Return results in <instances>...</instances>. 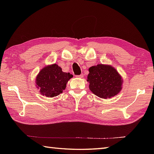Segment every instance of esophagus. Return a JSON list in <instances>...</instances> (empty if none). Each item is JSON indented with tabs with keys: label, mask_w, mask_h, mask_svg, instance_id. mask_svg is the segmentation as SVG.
Here are the masks:
<instances>
[{
	"label": "esophagus",
	"mask_w": 154,
	"mask_h": 154,
	"mask_svg": "<svg viewBox=\"0 0 154 154\" xmlns=\"http://www.w3.org/2000/svg\"><path fill=\"white\" fill-rule=\"evenodd\" d=\"M76 77H79V78H82V77H83V75L81 74L80 75H76Z\"/></svg>",
	"instance_id": "esophagus-1"
}]
</instances>
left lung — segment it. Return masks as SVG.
<instances>
[{"instance_id":"1","label":"left lung","mask_w":154,"mask_h":154,"mask_svg":"<svg viewBox=\"0 0 154 154\" xmlns=\"http://www.w3.org/2000/svg\"><path fill=\"white\" fill-rule=\"evenodd\" d=\"M87 81L89 89L103 99H110L122 89L123 80L115 68L109 65L98 64L89 69Z\"/></svg>"}]
</instances>
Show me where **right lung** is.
Returning a JSON list of instances; mask_svg holds the SVG:
<instances>
[{
    "label": "right lung",
    "instance_id": "add662e5",
    "mask_svg": "<svg viewBox=\"0 0 154 154\" xmlns=\"http://www.w3.org/2000/svg\"><path fill=\"white\" fill-rule=\"evenodd\" d=\"M73 75L62 71L57 64L44 67L38 74L35 84L42 95L47 97H56L63 93L67 83Z\"/></svg>",
    "mask_w": 154,
    "mask_h": 154
}]
</instances>
